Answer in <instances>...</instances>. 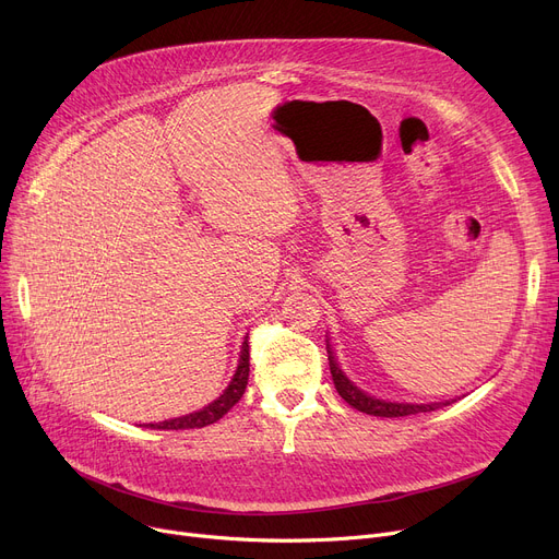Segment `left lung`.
I'll list each match as a JSON object with an SVG mask.
<instances>
[{
    "mask_svg": "<svg viewBox=\"0 0 559 559\" xmlns=\"http://www.w3.org/2000/svg\"><path fill=\"white\" fill-rule=\"evenodd\" d=\"M326 348H329V365H331V373H333V383H335L337 394L350 407L360 409V413H367L371 417H407V415H419V413H432V409L455 401V399H451V401H439V403H399V401L376 399V396L362 392L358 385H354L346 378V373L342 371V367H340V362L333 354L329 340H326Z\"/></svg>",
    "mask_w": 559,
    "mask_h": 559,
    "instance_id": "1",
    "label": "left lung"
}]
</instances>
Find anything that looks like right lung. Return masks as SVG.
Returning a JSON list of instances; mask_svg holds the SVG:
<instances>
[{
    "instance_id": "right-lung-1",
    "label": "right lung",
    "mask_w": 559,
    "mask_h": 559,
    "mask_svg": "<svg viewBox=\"0 0 559 559\" xmlns=\"http://www.w3.org/2000/svg\"><path fill=\"white\" fill-rule=\"evenodd\" d=\"M249 383V335L242 342L240 348V360H238V369H235L228 388L209 405H203L197 413L183 415V417H174V419H165L158 424H146V428H156V430H188V428H203L211 426L215 421H219L228 409L238 403L247 390Z\"/></svg>"
}]
</instances>
